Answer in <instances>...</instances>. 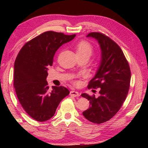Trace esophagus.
<instances>
[{
    "instance_id": "34e87169",
    "label": "esophagus",
    "mask_w": 148,
    "mask_h": 148,
    "mask_svg": "<svg viewBox=\"0 0 148 148\" xmlns=\"http://www.w3.org/2000/svg\"><path fill=\"white\" fill-rule=\"evenodd\" d=\"M70 95L72 97H79V94L78 92L77 91H71L70 92Z\"/></svg>"
}]
</instances>
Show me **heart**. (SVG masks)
<instances>
[{"label": "heart", "instance_id": "b5f03b06", "mask_svg": "<svg viewBox=\"0 0 148 148\" xmlns=\"http://www.w3.org/2000/svg\"><path fill=\"white\" fill-rule=\"evenodd\" d=\"M76 54L79 55H86L89 57L91 56L92 52H93V47L89 43V42L86 40H82L79 42L76 46ZM76 84H78V82H75Z\"/></svg>", "mask_w": 148, "mask_h": 148}]
</instances>
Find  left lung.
I'll return each instance as SVG.
<instances>
[{
  "mask_svg": "<svg viewBox=\"0 0 148 148\" xmlns=\"http://www.w3.org/2000/svg\"><path fill=\"white\" fill-rule=\"evenodd\" d=\"M87 36L98 40L102 59L98 71L87 86L89 89L99 88L100 95L97 98L95 95H81L90 103L83 115L89 121L101 124L112 118L126 99L131 82V69L121 47L110 37L97 32H90Z\"/></svg>",
  "mask_w": 148,
  "mask_h": 148,
  "instance_id": "1",
  "label": "left lung"
}]
</instances>
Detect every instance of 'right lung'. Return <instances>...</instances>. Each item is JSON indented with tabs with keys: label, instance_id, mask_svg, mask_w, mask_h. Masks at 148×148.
I'll use <instances>...</instances> for the list:
<instances>
[{
	"label": "right lung",
	"instance_id": "obj_1",
	"mask_svg": "<svg viewBox=\"0 0 148 148\" xmlns=\"http://www.w3.org/2000/svg\"><path fill=\"white\" fill-rule=\"evenodd\" d=\"M76 34L46 31L27 42L20 49L14 62V86L20 104L32 119L42 122L54 116L68 89L53 86L46 81L47 69L52 66L55 53Z\"/></svg>",
	"mask_w": 148,
	"mask_h": 148
}]
</instances>
